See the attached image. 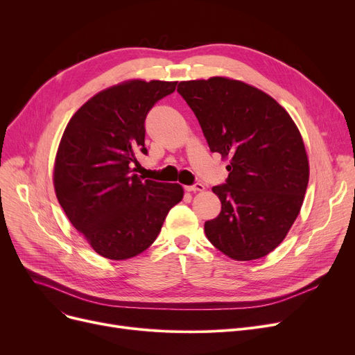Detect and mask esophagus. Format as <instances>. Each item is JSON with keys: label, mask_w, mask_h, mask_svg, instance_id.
I'll return each instance as SVG.
<instances>
[{"label": "esophagus", "mask_w": 355, "mask_h": 355, "mask_svg": "<svg viewBox=\"0 0 355 355\" xmlns=\"http://www.w3.org/2000/svg\"><path fill=\"white\" fill-rule=\"evenodd\" d=\"M185 190L190 191V193H197V191H204V190H206V187H204V184L197 182L194 185H187V187H185Z\"/></svg>", "instance_id": "obj_1"}]
</instances>
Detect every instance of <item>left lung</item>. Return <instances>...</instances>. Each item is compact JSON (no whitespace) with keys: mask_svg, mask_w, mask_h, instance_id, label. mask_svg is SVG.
I'll list each match as a JSON object with an SVG mask.
<instances>
[{"mask_svg":"<svg viewBox=\"0 0 355 355\" xmlns=\"http://www.w3.org/2000/svg\"><path fill=\"white\" fill-rule=\"evenodd\" d=\"M211 153L229 161L225 185L213 187L220 214L206 221L211 245L245 262L282 243L301 211L309 161L296 123L263 90L214 76L180 82Z\"/></svg>","mask_w":355,"mask_h":355,"instance_id":"8db88e82","label":"left lung"}]
</instances>
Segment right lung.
<instances>
[{
    "label": "right lung",
    "mask_w": 355,
    "mask_h": 355,
    "mask_svg": "<svg viewBox=\"0 0 355 355\" xmlns=\"http://www.w3.org/2000/svg\"><path fill=\"white\" fill-rule=\"evenodd\" d=\"M177 82L125 80L92 96L74 114L54 159L55 197L90 248L112 260L138 256L158 237L184 197L180 184L142 180L146 114Z\"/></svg>",
    "instance_id": "obj_1"
}]
</instances>
